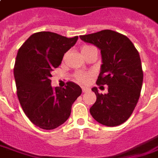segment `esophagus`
Returning <instances> with one entry per match:
<instances>
[{
	"label": "esophagus",
	"mask_w": 158,
	"mask_h": 158,
	"mask_svg": "<svg viewBox=\"0 0 158 158\" xmlns=\"http://www.w3.org/2000/svg\"><path fill=\"white\" fill-rule=\"evenodd\" d=\"M81 90H82V92H83V93H85V92L89 91V89H88V88H84V87H83V88L81 89Z\"/></svg>",
	"instance_id": "esophagus-1"
}]
</instances>
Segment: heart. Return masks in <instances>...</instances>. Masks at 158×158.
Wrapping results in <instances>:
<instances>
[{"label":"heart","instance_id":"heart-1","mask_svg":"<svg viewBox=\"0 0 158 158\" xmlns=\"http://www.w3.org/2000/svg\"><path fill=\"white\" fill-rule=\"evenodd\" d=\"M91 48V46H83V47L81 48V51H84V50H86L88 48ZM76 77H77V81H79V82H81V83H86L88 80H89V76L86 74V73H83V72H78L77 73V75H76Z\"/></svg>","mask_w":158,"mask_h":158}]
</instances>
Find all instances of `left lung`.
<instances>
[{"label":"left lung","instance_id":"8db88e82","mask_svg":"<svg viewBox=\"0 0 158 158\" xmlns=\"http://www.w3.org/2000/svg\"><path fill=\"white\" fill-rule=\"evenodd\" d=\"M80 38L101 50L102 65L96 83L108 85L107 94H99L96 87L92 88L96 101L89 112L101 124L120 125L131 116L140 96L143 73L139 53L128 37L113 30Z\"/></svg>","mask_w":158,"mask_h":158}]
</instances>
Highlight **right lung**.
I'll return each mask as SVG.
<instances>
[{
    "instance_id": "obj_1",
    "label": "right lung",
    "mask_w": 158,
    "mask_h": 158,
    "mask_svg": "<svg viewBox=\"0 0 158 158\" xmlns=\"http://www.w3.org/2000/svg\"><path fill=\"white\" fill-rule=\"evenodd\" d=\"M77 40L78 36L38 32L18 50L14 68L18 99L27 118L41 129L54 130L64 123L81 94V87L74 82H67L66 88H53L50 80L51 71Z\"/></svg>"
}]
</instances>
